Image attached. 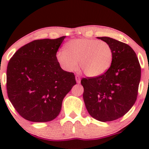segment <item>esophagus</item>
<instances>
[{"label": "esophagus", "instance_id": "esophagus-1", "mask_svg": "<svg viewBox=\"0 0 149 149\" xmlns=\"http://www.w3.org/2000/svg\"><path fill=\"white\" fill-rule=\"evenodd\" d=\"M76 80L77 83H80V77L78 76V75H76Z\"/></svg>", "mask_w": 149, "mask_h": 149}]
</instances>
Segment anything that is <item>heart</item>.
I'll use <instances>...</instances> for the list:
<instances>
[{"instance_id":"obj_1","label":"heart","mask_w":149,"mask_h":149,"mask_svg":"<svg viewBox=\"0 0 149 149\" xmlns=\"http://www.w3.org/2000/svg\"><path fill=\"white\" fill-rule=\"evenodd\" d=\"M64 51L57 53V60L63 69L69 72L78 66L86 76L97 77L111 67L113 52L111 45L97 39H73L66 42Z\"/></svg>"}]
</instances>
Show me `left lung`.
<instances>
[{
	"mask_svg": "<svg viewBox=\"0 0 149 149\" xmlns=\"http://www.w3.org/2000/svg\"><path fill=\"white\" fill-rule=\"evenodd\" d=\"M97 38L111 47V66L104 74L83 78L80 83L90 115L97 120L107 122L123 116L134 104L141 79V66L136 53L127 44L109 37Z\"/></svg>",
	"mask_w": 149,
	"mask_h": 149,
	"instance_id": "left-lung-1",
	"label": "left lung"
}]
</instances>
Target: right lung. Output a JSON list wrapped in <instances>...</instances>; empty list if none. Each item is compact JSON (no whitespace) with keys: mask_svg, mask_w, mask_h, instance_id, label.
Returning a JSON list of instances; mask_svg holds the SVG:
<instances>
[{"mask_svg":"<svg viewBox=\"0 0 149 149\" xmlns=\"http://www.w3.org/2000/svg\"><path fill=\"white\" fill-rule=\"evenodd\" d=\"M66 36L36 40L22 46L7 68V92L15 110L31 122H48L60 113L64 97L76 84L61 68L57 52Z\"/></svg>","mask_w":149,"mask_h":149,"instance_id":"obj_1","label":"right lung"}]
</instances>
